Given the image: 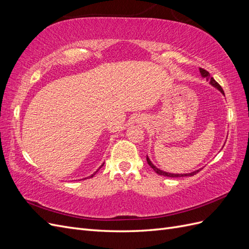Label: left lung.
Masks as SVG:
<instances>
[{
  "mask_svg": "<svg viewBox=\"0 0 249 249\" xmlns=\"http://www.w3.org/2000/svg\"><path fill=\"white\" fill-rule=\"evenodd\" d=\"M199 71H200V73H201V76L203 77V78H207V80L208 81H210V83H211V85H213L214 87H216L217 89H219L220 91L224 94V92H223V89L221 88V86L218 84V83L214 80V78L213 77H210V73H209V71H207L206 70H203V69H199ZM146 161H147V163H148V165L150 167H152L158 175H160V176H164V177H169V178H183V177H192V176H194V175H196V173L199 171V170H196V171H193V172H191V173H186V175H175V173H168V172H165V171H162V170H160L159 168H157L155 165L150 162V160L148 159V158L146 157Z\"/></svg>",
  "mask_w": 249,
  "mask_h": 249,
  "instance_id": "obj_1",
  "label": "left lung"
}]
</instances>
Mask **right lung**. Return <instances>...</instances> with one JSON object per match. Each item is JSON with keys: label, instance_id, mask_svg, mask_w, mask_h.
Here are the masks:
<instances>
[{"label": "right lung", "instance_id": "add662e5", "mask_svg": "<svg viewBox=\"0 0 249 249\" xmlns=\"http://www.w3.org/2000/svg\"><path fill=\"white\" fill-rule=\"evenodd\" d=\"M102 166H103V165H102ZM102 166H101V167H102ZM101 167H100V168H101ZM100 168H99V169H100ZM99 169H97V170H96V171H95V172H97V171H99ZM95 172H94V173H93V175H91V176H90V178H92V177H93V176H94V175H95Z\"/></svg>", "mask_w": 249, "mask_h": 249}]
</instances>
